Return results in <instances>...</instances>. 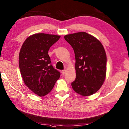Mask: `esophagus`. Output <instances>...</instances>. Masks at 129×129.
Returning a JSON list of instances; mask_svg holds the SVG:
<instances>
[{"instance_id": "esophagus-1", "label": "esophagus", "mask_w": 129, "mask_h": 129, "mask_svg": "<svg viewBox=\"0 0 129 129\" xmlns=\"http://www.w3.org/2000/svg\"><path fill=\"white\" fill-rule=\"evenodd\" d=\"M66 72H67V71L65 70V69H64V70H62V71H61V73H62L63 75H64L65 74V73H66Z\"/></svg>"}]
</instances>
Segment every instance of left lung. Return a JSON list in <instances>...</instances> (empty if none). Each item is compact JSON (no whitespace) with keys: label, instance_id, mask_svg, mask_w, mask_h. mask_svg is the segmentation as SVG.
Returning <instances> with one entry per match:
<instances>
[{"label":"left lung","instance_id":"8db88e82","mask_svg":"<svg viewBox=\"0 0 129 129\" xmlns=\"http://www.w3.org/2000/svg\"><path fill=\"white\" fill-rule=\"evenodd\" d=\"M64 38L75 55L76 76L71 83L72 88L84 96L92 95L100 89L106 77L105 49L99 40L85 32L68 34Z\"/></svg>","mask_w":129,"mask_h":129}]
</instances>
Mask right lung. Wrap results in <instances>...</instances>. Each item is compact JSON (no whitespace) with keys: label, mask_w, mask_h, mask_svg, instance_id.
<instances>
[{"label":"right lung","mask_w":129,"mask_h":129,"mask_svg":"<svg viewBox=\"0 0 129 129\" xmlns=\"http://www.w3.org/2000/svg\"><path fill=\"white\" fill-rule=\"evenodd\" d=\"M60 36L38 33L28 37L22 45L19 65L23 81L28 88L40 96L47 95L60 76L53 68L48 51Z\"/></svg>","instance_id":"add662e5"}]
</instances>
